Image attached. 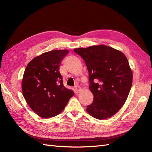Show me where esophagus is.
I'll return each instance as SVG.
<instances>
[{
	"instance_id": "1",
	"label": "esophagus",
	"mask_w": 152,
	"mask_h": 152,
	"mask_svg": "<svg viewBox=\"0 0 152 152\" xmlns=\"http://www.w3.org/2000/svg\"><path fill=\"white\" fill-rule=\"evenodd\" d=\"M75 92H76L77 93H79V92L80 91L81 89H80V87L79 86H75Z\"/></svg>"
}]
</instances>
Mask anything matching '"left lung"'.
<instances>
[{
  "label": "left lung",
  "mask_w": 152,
  "mask_h": 152,
  "mask_svg": "<svg viewBox=\"0 0 152 152\" xmlns=\"http://www.w3.org/2000/svg\"><path fill=\"white\" fill-rule=\"evenodd\" d=\"M84 59L89 72L93 102L87 112L103 120L111 117L125 103L132 83V72L122 52L104 45L74 49Z\"/></svg>",
  "instance_id": "1"
}]
</instances>
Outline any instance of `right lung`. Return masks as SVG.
Segmentation results:
<instances>
[{
    "label": "right lung",
    "instance_id": "right-lung-1",
    "mask_svg": "<svg viewBox=\"0 0 152 152\" xmlns=\"http://www.w3.org/2000/svg\"><path fill=\"white\" fill-rule=\"evenodd\" d=\"M68 50H54L34 58L22 80L23 95L33 111L42 118L60 113L74 93L65 88L59 66Z\"/></svg>",
    "mask_w": 152,
    "mask_h": 152
}]
</instances>
